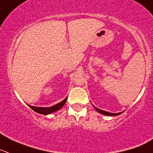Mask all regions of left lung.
<instances>
[{
    "label": "left lung",
    "instance_id": "left-lung-1",
    "mask_svg": "<svg viewBox=\"0 0 153 153\" xmlns=\"http://www.w3.org/2000/svg\"><path fill=\"white\" fill-rule=\"evenodd\" d=\"M94 107H95V106H94ZM95 108L96 109L97 111H99V113L102 114V115H110V116H113V115H120V114H122V112H119V113H111V112H108V111H103V110L99 109V108H96V107H95Z\"/></svg>",
    "mask_w": 153,
    "mask_h": 153
}]
</instances>
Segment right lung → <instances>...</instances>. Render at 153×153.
<instances>
[{"label":"right lung","mask_w":153,"mask_h":153,"mask_svg":"<svg viewBox=\"0 0 153 153\" xmlns=\"http://www.w3.org/2000/svg\"><path fill=\"white\" fill-rule=\"evenodd\" d=\"M66 101H67V98L64 99L63 101H62L61 102L56 104L55 105H53L51 107H49V108H45V107H34V106L29 105L30 108L32 110H34V111H36L38 113L42 114V115H48V114H51L52 112L58 111V110L61 109L64 106V105L65 104Z\"/></svg>","instance_id":"right-lung-1"}]
</instances>
